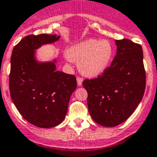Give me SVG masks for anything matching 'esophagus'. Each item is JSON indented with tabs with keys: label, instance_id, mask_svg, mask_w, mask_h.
Masks as SVG:
<instances>
[{
	"label": "esophagus",
	"instance_id": "1",
	"mask_svg": "<svg viewBox=\"0 0 157 157\" xmlns=\"http://www.w3.org/2000/svg\"><path fill=\"white\" fill-rule=\"evenodd\" d=\"M77 85H78V86H81V85H82V83H83V78L82 77H77Z\"/></svg>",
	"mask_w": 157,
	"mask_h": 157
}]
</instances>
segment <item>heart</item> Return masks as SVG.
I'll return each mask as SVG.
<instances>
[{
	"mask_svg": "<svg viewBox=\"0 0 157 157\" xmlns=\"http://www.w3.org/2000/svg\"><path fill=\"white\" fill-rule=\"evenodd\" d=\"M114 47L109 41L89 39L73 45L67 52L70 61L79 62L80 73L88 77L102 74L111 62Z\"/></svg>",
	"mask_w": 157,
	"mask_h": 157,
	"instance_id": "obj_1",
	"label": "heart"
}]
</instances>
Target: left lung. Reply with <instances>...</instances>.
Segmentation results:
<instances>
[{
  "instance_id": "8db88e82",
  "label": "left lung",
  "mask_w": 157,
  "mask_h": 157,
  "mask_svg": "<svg viewBox=\"0 0 157 157\" xmlns=\"http://www.w3.org/2000/svg\"><path fill=\"white\" fill-rule=\"evenodd\" d=\"M115 44L117 53L110 67L97 78L83 81L90 115L107 127L118 126L133 114L146 84L141 45L126 39L115 40Z\"/></svg>"
}]
</instances>
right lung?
<instances>
[{
	"mask_svg": "<svg viewBox=\"0 0 157 157\" xmlns=\"http://www.w3.org/2000/svg\"><path fill=\"white\" fill-rule=\"evenodd\" d=\"M57 35H30L14 46L11 56V98L23 118L40 128L65 119L70 96L77 88L74 75L56 70V59L40 62L35 50L58 41Z\"/></svg>",
	"mask_w": 157,
	"mask_h": 157,
	"instance_id": "right-lung-1",
	"label": "right lung"
}]
</instances>
